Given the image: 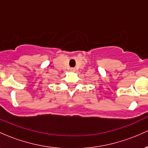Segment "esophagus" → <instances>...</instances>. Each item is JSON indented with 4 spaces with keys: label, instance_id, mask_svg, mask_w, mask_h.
<instances>
[{
    "label": "esophagus",
    "instance_id": "34e87169",
    "mask_svg": "<svg viewBox=\"0 0 148 148\" xmlns=\"http://www.w3.org/2000/svg\"><path fill=\"white\" fill-rule=\"evenodd\" d=\"M70 71L71 72H75V68H73V67H72V68H70Z\"/></svg>",
    "mask_w": 148,
    "mask_h": 148
}]
</instances>
